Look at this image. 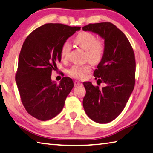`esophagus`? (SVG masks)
I'll return each instance as SVG.
<instances>
[{
  "mask_svg": "<svg viewBox=\"0 0 153 153\" xmlns=\"http://www.w3.org/2000/svg\"><path fill=\"white\" fill-rule=\"evenodd\" d=\"M79 85H82V84L81 82H79V81H75L74 82V86H79Z\"/></svg>",
  "mask_w": 153,
  "mask_h": 153,
  "instance_id": "obj_1",
  "label": "esophagus"
}]
</instances>
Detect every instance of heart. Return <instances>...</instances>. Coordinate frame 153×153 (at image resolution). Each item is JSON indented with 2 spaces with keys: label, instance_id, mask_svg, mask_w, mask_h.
<instances>
[{
  "label": "heart",
  "instance_id": "b5f03b06",
  "mask_svg": "<svg viewBox=\"0 0 153 153\" xmlns=\"http://www.w3.org/2000/svg\"><path fill=\"white\" fill-rule=\"evenodd\" d=\"M75 43L86 51V58L90 63L96 64L100 62L104 53V44L101 40H97L94 34L89 32H82L76 36ZM71 50V44L68 41L63 43L61 48V56L63 59L68 57ZM91 68L89 65H74L69 69L68 74L77 79H84Z\"/></svg>",
  "mask_w": 153,
  "mask_h": 153
}]
</instances>
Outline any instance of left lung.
<instances>
[{
	"mask_svg": "<svg viewBox=\"0 0 153 153\" xmlns=\"http://www.w3.org/2000/svg\"><path fill=\"white\" fill-rule=\"evenodd\" d=\"M82 29L96 33L104 41V53L94 76L97 83L106 86L100 90L90 82L83 83L86 90L83 105L91 120L105 124L123 112L134 90V53L126 35L112 23L89 24Z\"/></svg>",
	"mask_w": 153,
	"mask_h": 153,
	"instance_id": "8db88e82",
	"label": "left lung"
}]
</instances>
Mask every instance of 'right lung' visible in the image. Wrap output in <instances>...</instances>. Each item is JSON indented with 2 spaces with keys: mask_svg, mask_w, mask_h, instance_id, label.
Masks as SVG:
<instances>
[{
  "mask_svg": "<svg viewBox=\"0 0 153 153\" xmlns=\"http://www.w3.org/2000/svg\"><path fill=\"white\" fill-rule=\"evenodd\" d=\"M80 28L45 24L33 30L24 41L15 80L25 108L38 120L45 121L56 116L74 88L70 77H63L57 84L51 76L61 61L63 43Z\"/></svg>",
  "mask_w": 153,
  "mask_h": 153,
  "instance_id": "obj_1",
  "label": "right lung"
}]
</instances>
